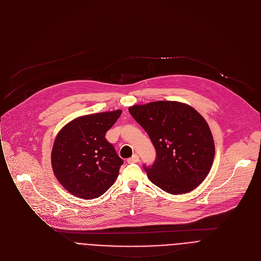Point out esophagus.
I'll return each instance as SVG.
<instances>
[{
    "mask_svg": "<svg viewBox=\"0 0 261 261\" xmlns=\"http://www.w3.org/2000/svg\"><path fill=\"white\" fill-rule=\"evenodd\" d=\"M139 155L138 154H134L132 158H129L128 160H127V163L128 164H135V163H138L139 162Z\"/></svg>",
    "mask_w": 261,
    "mask_h": 261,
    "instance_id": "obj_1",
    "label": "esophagus"
}]
</instances>
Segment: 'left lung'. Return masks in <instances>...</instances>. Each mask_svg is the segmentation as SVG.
Segmentation results:
<instances>
[{
    "label": "left lung",
    "mask_w": 261,
    "mask_h": 261,
    "mask_svg": "<svg viewBox=\"0 0 261 261\" xmlns=\"http://www.w3.org/2000/svg\"><path fill=\"white\" fill-rule=\"evenodd\" d=\"M128 111L156 150L152 167L144 166L150 181L171 194L196 188L209 174L215 156L205 119L187 103L175 100L135 105Z\"/></svg>",
    "instance_id": "left-lung-1"
}]
</instances>
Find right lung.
Listing matches in <instances>:
<instances>
[{"instance_id": "obj_1", "label": "right lung", "mask_w": 261, "mask_h": 261, "mask_svg": "<svg viewBox=\"0 0 261 261\" xmlns=\"http://www.w3.org/2000/svg\"><path fill=\"white\" fill-rule=\"evenodd\" d=\"M121 110L77 117L58 134L51 151L55 176L71 194L96 198L115 182L123 161L105 135Z\"/></svg>"}]
</instances>
